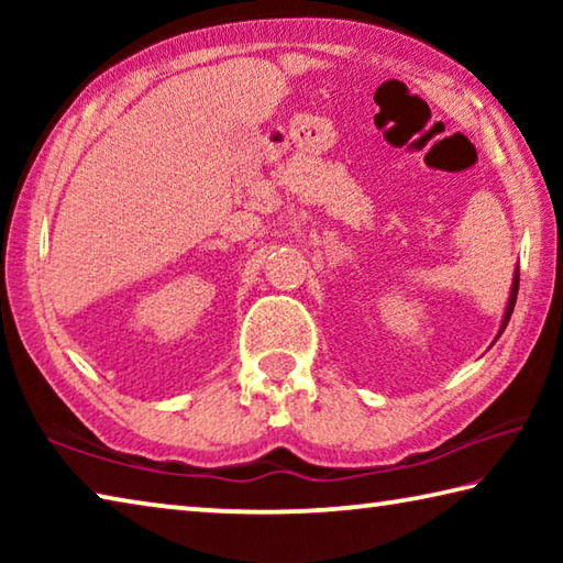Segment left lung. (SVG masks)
<instances>
[{
  "instance_id": "1",
  "label": "left lung",
  "mask_w": 563,
  "mask_h": 563,
  "mask_svg": "<svg viewBox=\"0 0 563 563\" xmlns=\"http://www.w3.org/2000/svg\"><path fill=\"white\" fill-rule=\"evenodd\" d=\"M517 292H519V271L514 273V283H511L509 305H507V312H504V320H501V330H499V335H501V332H504V328H507V322H509V318H511V312H514V302H517Z\"/></svg>"
}]
</instances>
